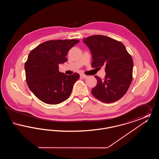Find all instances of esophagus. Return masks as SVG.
<instances>
[{
  "label": "esophagus",
  "mask_w": 159,
  "mask_h": 159,
  "mask_svg": "<svg viewBox=\"0 0 159 159\" xmlns=\"http://www.w3.org/2000/svg\"><path fill=\"white\" fill-rule=\"evenodd\" d=\"M82 77H83V79H86V78H88V76H86V75H80Z\"/></svg>",
  "instance_id": "1"
}]
</instances>
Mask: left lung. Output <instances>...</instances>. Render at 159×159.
<instances>
[{
  "label": "left lung",
  "mask_w": 159,
  "mask_h": 159,
  "mask_svg": "<svg viewBox=\"0 0 159 159\" xmlns=\"http://www.w3.org/2000/svg\"><path fill=\"white\" fill-rule=\"evenodd\" d=\"M83 43L92 53L93 68L105 67L104 79L95 76L97 84L91 92L93 97L106 103L121 98L132 80L134 64L131 55L124 45L112 38L94 35L83 38Z\"/></svg>",
  "instance_id": "1"
}]
</instances>
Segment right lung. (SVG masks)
Here are the masks:
<instances>
[{"mask_svg": "<svg viewBox=\"0 0 159 159\" xmlns=\"http://www.w3.org/2000/svg\"><path fill=\"white\" fill-rule=\"evenodd\" d=\"M79 40L45 42L31 51L25 62L26 82L30 91L46 104L55 105L70 97L78 73L66 75L59 71V64L67 61L68 51Z\"/></svg>", "mask_w": 159, "mask_h": 159, "instance_id": "obj_1", "label": "right lung"}]
</instances>
